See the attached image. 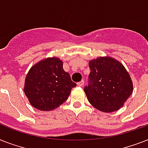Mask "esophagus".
<instances>
[{"mask_svg": "<svg viewBox=\"0 0 148 148\" xmlns=\"http://www.w3.org/2000/svg\"><path fill=\"white\" fill-rule=\"evenodd\" d=\"M77 85L79 86V87H82V86L84 85V81L82 80V81H79L78 83H77Z\"/></svg>", "mask_w": 148, "mask_h": 148, "instance_id": "obj_1", "label": "esophagus"}]
</instances>
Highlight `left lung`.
<instances>
[{"instance_id":"left-lung-1","label":"left lung","mask_w":148,"mask_h":148,"mask_svg":"<svg viewBox=\"0 0 148 148\" xmlns=\"http://www.w3.org/2000/svg\"><path fill=\"white\" fill-rule=\"evenodd\" d=\"M88 84L84 87L88 101L103 112L121 108L133 91L131 77L123 65L111 58L102 57L89 62Z\"/></svg>"}]
</instances>
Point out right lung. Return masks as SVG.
I'll return each mask as SVG.
<instances>
[{
    "mask_svg": "<svg viewBox=\"0 0 148 148\" xmlns=\"http://www.w3.org/2000/svg\"><path fill=\"white\" fill-rule=\"evenodd\" d=\"M76 86L69 73L64 71L60 59L47 58L30 69L25 79L24 93L34 108L47 111L67 101Z\"/></svg>",
    "mask_w": 148,
    "mask_h": 148,
    "instance_id": "1",
    "label": "right lung"
}]
</instances>
